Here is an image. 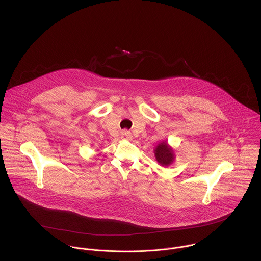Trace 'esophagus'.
Returning <instances> with one entry per match:
<instances>
[{"label": "esophagus", "instance_id": "34e87169", "mask_svg": "<svg viewBox=\"0 0 261 261\" xmlns=\"http://www.w3.org/2000/svg\"><path fill=\"white\" fill-rule=\"evenodd\" d=\"M120 136H121V138H122L123 140H132V137H133L132 134H130V132H128L127 129L121 130Z\"/></svg>", "mask_w": 261, "mask_h": 261}]
</instances>
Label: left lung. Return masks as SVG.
I'll return each instance as SVG.
<instances>
[{
    "mask_svg": "<svg viewBox=\"0 0 261 261\" xmlns=\"http://www.w3.org/2000/svg\"><path fill=\"white\" fill-rule=\"evenodd\" d=\"M154 155L162 166H169L174 161V152L167 143H162L155 148Z\"/></svg>",
    "mask_w": 261,
    "mask_h": 261,
    "instance_id": "obj_1",
    "label": "left lung"
}]
</instances>
